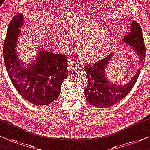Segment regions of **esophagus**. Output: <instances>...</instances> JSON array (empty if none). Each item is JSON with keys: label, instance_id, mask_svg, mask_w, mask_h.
<instances>
[{"label": "esophagus", "instance_id": "esophagus-1", "mask_svg": "<svg viewBox=\"0 0 150 150\" xmlns=\"http://www.w3.org/2000/svg\"><path fill=\"white\" fill-rule=\"evenodd\" d=\"M68 68L71 71H77L79 69V64L75 61H71L69 59L68 61Z\"/></svg>", "mask_w": 150, "mask_h": 150}]
</instances>
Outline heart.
<instances>
[{
  "instance_id": "obj_1",
  "label": "heart",
  "mask_w": 150,
  "mask_h": 150,
  "mask_svg": "<svg viewBox=\"0 0 150 150\" xmlns=\"http://www.w3.org/2000/svg\"><path fill=\"white\" fill-rule=\"evenodd\" d=\"M101 25L96 21H89L81 24L67 27V33L71 36L80 39L79 48L83 56L89 61L102 59L110 46L112 38L108 30H100ZM64 43L69 40L66 35L61 36Z\"/></svg>"
}]
</instances>
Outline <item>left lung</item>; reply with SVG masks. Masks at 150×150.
Here are the masks:
<instances>
[{"label":"left lung","instance_id":"obj_1","mask_svg":"<svg viewBox=\"0 0 150 150\" xmlns=\"http://www.w3.org/2000/svg\"><path fill=\"white\" fill-rule=\"evenodd\" d=\"M143 40L142 28L137 22L133 21L130 32L125 35L122 42L132 47L139 58L140 68L131 80L125 85H117L110 82L107 78L106 70L115 56L114 53H111L99 62L84 67L88 81L84 94L89 104L100 108H108L118 103L128 94L137 81L141 67L145 62L146 50Z\"/></svg>","mask_w":150,"mask_h":150}]
</instances>
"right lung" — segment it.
<instances>
[{"label":"right lung","mask_w":150,"mask_h":150,"mask_svg":"<svg viewBox=\"0 0 150 150\" xmlns=\"http://www.w3.org/2000/svg\"><path fill=\"white\" fill-rule=\"evenodd\" d=\"M24 19L19 13L8 25L3 46L4 62L13 86L19 94L35 105L44 106L54 101L61 93L62 81L68 75L67 57L56 54L40 47L32 63L19 59L18 46Z\"/></svg>","instance_id":"1"}]
</instances>
